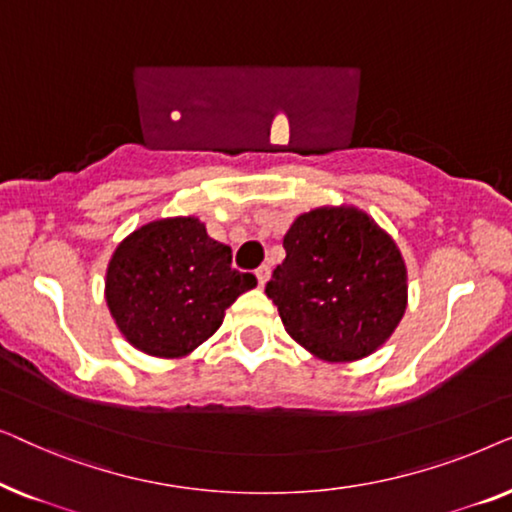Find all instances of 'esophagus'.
<instances>
[{
  "mask_svg": "<svg viewBox=\"0 0 512 512\" xmlns=\"http://www.w3.org/2000/svg\"><path fill=\"white\" fill-rule=\"evenodd\" d=\"M268 277H270V268H268V265H261V268L256 270L258 286H265V282H268Z\"/></svg>",
  "mask_w": 512,
  "mask_h": 512,
  "instance_id": "34e87169",
  "label": "esophagus"
}]
</instances>
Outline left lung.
Instances as JSON below:
<instances>
[{
    "instance_id": "obj_1",
    "label": "left lung",
    "mask_w": 512,
    "mask_h": 512,
    "mask_svg": "<svg viewBox=\"0 0 512 512\" xmlns=\"http://www.w3.org/2000/svg\"><path fill=\"white\" fill-rule=\"evenodd\" d=\"M265 293L286 333L324 361L368 356L394 333L408 275L394 240L352 207L298 216Z\"/></svg>"
}]
</instances>
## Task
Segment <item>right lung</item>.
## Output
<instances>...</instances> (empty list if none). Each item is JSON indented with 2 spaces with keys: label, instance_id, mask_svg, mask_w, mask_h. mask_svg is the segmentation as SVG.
<instances>
[{
  "label": "right lung",
  "instance_id": "add662e5",
  "mask_svg": "<svg viewBox=\"0 0 512 512\" xmlns=\"http://www.w3.org/2000/svg\"><path fill=\"white\" fill-rule=\"evenodd\" d=\"M193 216L153 221L118 244L107 268V305L121 333L151 356H184L221 326L251 272Z\"/></svg>",
  "mask_w": 512,
  "mask_h": 512
}]
</instances>
